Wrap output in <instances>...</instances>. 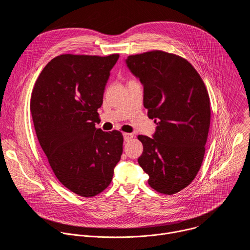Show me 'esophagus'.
Segmentation results:
<instances>
[{"instance_id": "esophagus-1", "label": "esophagus", "mask_w": 250, "mask_h": 250, "mask_svg": "<svg viewBox=\"0 0 250 250\" xmlns=\"http://www.w3.org/2000/svg\"><path fill=\"white\" fill-rule=\"evenodd\" d=\"M124 138H125V141L130 140V139L133 138V134H132V133H128V132H125V133H124Z\"/></svg>"}]
</instances>
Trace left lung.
Listing matches in <instances>:
<instances>
[{
  "label": "left lung",
  "instance_id": "1",
  "mask_svg": "<svg viewBox=\"0 0 250 250\" xmlns=\"http://www.w3.org/2000/svg\"><path fill=\"white\" fill-rule=\"evenodd\" d=\"M126 64L144 84V104L157 125L153 138L138 135V164L149 186L164 195L188 187L204 160L210 124L209 97L185 58L162 50L129 55Z\"/></svg>",
  "mask_w": 250,
  "mask_h": 250
}]
</instances>
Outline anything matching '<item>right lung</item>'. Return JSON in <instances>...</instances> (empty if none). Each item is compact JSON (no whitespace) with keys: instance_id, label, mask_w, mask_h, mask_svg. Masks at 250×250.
<instances>
[{"instance_id":"add662e5","label":"right lung","mask_w":250,"mask_h":250,"mask_svg":"<svg viewBox=\"0 0 250 250\" xmlns=\"http://www.w3.org/2000/svg\"><path fill=\"white\" fill-rule=\"evenodd\" d=\"M119 57L61 54L46 64L32 89L30 112L40 145L59 182L81 197L108 188L123 153L121 131L95 126Z\"/></svg>"}]
</instances>
